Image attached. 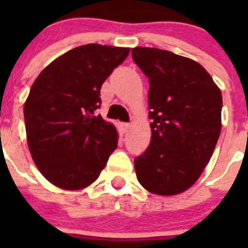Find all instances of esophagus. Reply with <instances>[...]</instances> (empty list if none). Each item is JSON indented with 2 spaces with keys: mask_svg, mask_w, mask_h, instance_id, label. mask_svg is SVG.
Wrapping results in <instances>:
<instances>
[{
  "mask_svg": "<svg viewBox=\"0 0 248 248\" xmlns=\"http://www.w3.org/2000/svg\"><path fill=\"white\" fill-rule=\"evenodd\" d=\"M129 128H130V124H129V123H122V130H123V133H126Z\"/></svg>",
  "mask_w": 248,
  "mask_h": 248,
  "instance_id": "obj_1",
  "label": "esophagus"
}]
</instances>
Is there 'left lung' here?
Segmentation results:
<instances>
[{
  "label": "left lung",
  "mask_w": 248,
  "mask_h": 248,
  "mask_svg": "<svg viewBox=\"0 0 248 248\" xmlns=\"http://www.w3.org/2000/svg\"><path fill=\"white\" fill-rule=\"evenodd\" d=\"M131 57L149 78L151 141L135 157L139 183L156 195H176L196 183L221 131L222 95L211 76L192 59L135 47Z\"/></svg>",
  "instance_id": "8db88e82"
}]
</instances>
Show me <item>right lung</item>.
Listing matches in <instances>:
<instances>
[{"instance_id": "right-lung-1", "label": "right lung", "mask_w": 248, "mask_h": 248, "mask_svg": "<svg viewBox=\"0 0 248 248\" xmlns=\"http://www.w3.org/2000/svg\"><path fill=\"white\" fill-rule=\"evenodd\" d=\"M129 48L84 45L41 72L23 107L28 148L41 174L65 190L97 180L118 146V133L95 110L104 80Z\"/></svg>"}]
</instances>
